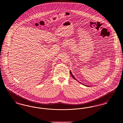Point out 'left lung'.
<instances>
[{
  "mask_svg": "<svg viewBox=\"0 0 123 123\" xmlns=\"http://www.w3.org/2000/svg\"><path fill=\"white\" fill-rule=\"evenodd\" d=\"M70 74H71V76H72V77H73V78H74V79H75V80H76V79H75V77H74V76H73V75H72V73H71V71H70ZM85 86H87V85H85Z\"/></svg>",
  "mask_w": 123,
  "mask_h": 123,
  "instance_id": "8db88e82",
  "label": "left lung"
}]
</instances>
